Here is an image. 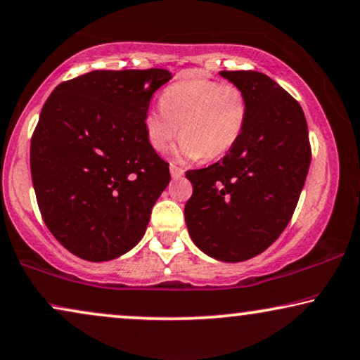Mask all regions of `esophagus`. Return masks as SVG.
Masks as SVG:
<instances>
[{
    "instance_id": "esophagus-1",
    "label": "esophagus",
    "mask_w": 360,
    "mask_h": 360,
    "mask_svg": "<svg viewBox=\"0 0 360 360\" xmlns=\"http://www.w3.org/2000/svg\"><path fill=\"white\" fill-rule=\"evenodd\" d=\"M170 175H172V179H175V180L181 179V176H184V170L176 165H170Z\"/></svg>"
}]
</instances>
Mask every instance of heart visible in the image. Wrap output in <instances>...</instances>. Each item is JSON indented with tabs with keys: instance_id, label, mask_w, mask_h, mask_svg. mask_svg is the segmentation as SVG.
<instances>
[{
	"instance_id": "heart-1",
	"label": "heart",
	"mask_w": 360,
	"mask_h": 360,
	"mask_svg": "<svg viewBox=\"0 0 360 360\" xmlns=\"http://www.w3.org/2000/svg\"><path fill=\"white\" fill-rule=\"evenodd\" d=\"M248 117V99L240 87L212 79L172 84L162 92L160 105L143 115L148 146L163 152L179 134L175 157L217 158L240 140Z\"/></svg>"
}]
</instances>
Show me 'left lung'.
<instances>
[{
    "label": "left lung",
    "mask_w": 360,
    "mask_h": 360,
    "mask_svg": "<svg viewBox=\"0 0 360 360\" xmlns=\"http://www.w3.org/2000/svg\"><path fill=\"white\" fill-rule=\"evenodd\" d=\"M248 99L238 142L220 162L188 170L193 195L185 205L190 238L225 263L255 258L291 220L311 163L301 105L263 72L221 71Z\"/></svg>",
    "instance_id": "obj_1"
}]
</instances>
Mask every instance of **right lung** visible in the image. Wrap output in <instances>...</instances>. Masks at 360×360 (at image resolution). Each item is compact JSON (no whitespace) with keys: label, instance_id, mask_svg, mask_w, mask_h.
Masks as SVG:
<instances>
[{"label":"right lung","instance_id":"add662e5","mask_svg":"<svg viewBox=\"0 0 360 360\" xmlns=\"http://www.w3.org/2000/svg\"><path fill=\"white\" fill-rule=\"evenodd\" d=\"M167 69L91 71L59 84L31 139L37 207L56 240L87 261L142 240L169 163L148 146L143 115Z\"/></svg>","mask_w":360,"mask_h":360}]
</instances>
